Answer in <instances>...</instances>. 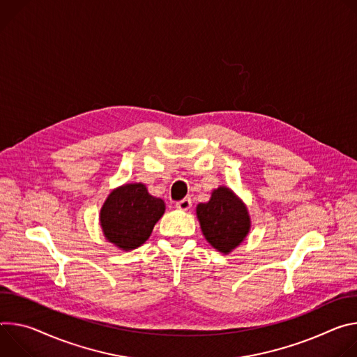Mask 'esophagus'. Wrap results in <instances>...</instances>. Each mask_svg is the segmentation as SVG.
<instances>
[{
	"label": "esophagus",
	"instance_id": "1",
	"mask_svg": "<svg viewBox=\"0 0 357 357\" xmlns=\"http://www.w3.org/2000/svg\"><path fill=\"white\" fill-rule=\"evenodd\" d=\"M176 208H178L181 211H188L191 208V200L190 199H183V200L177 202Z\"/></svg>",
	"mask_w": 357,
	"mask_h": 357
}]
</instances>
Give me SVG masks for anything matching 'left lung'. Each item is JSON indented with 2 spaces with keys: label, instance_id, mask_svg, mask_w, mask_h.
<instances>
[{
  "label": "left lung",
  "instance_id": "1",
  "mask_svg": "<svg viewBox=\"0 0 357 357\" xmlns=\"http://www.w3.org/2000/svg\"><path fill=\"white\" fill-rule=\"evenodd\" d=\"M195 214L207 243L222 254L240 247L251 229L245 203L225 185L214 188L210 200L197 206Z\"/></svg>",
  "mask_w": 357,
  "mask_h": 357
}]
</instances>
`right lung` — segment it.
I'll return each instance as SVG.
<instances>
[{
  "label": "right lung",
  "instance_id": "right-lung-1",
  "mask_svg": "<svg viewBox=\"0 0 357 357\" xmlns=\"http://www.w3.org/2000/svg\"><path fill=\"white\" fill-rule=\"evenodd\" d=\"M165 211V202L151 195L143 183H128L109 192L99 213V224L107 243L132 251L149 240Z\"/></svg>",
  "mask_w": 357,
  "mask_h": 357
}]
</instances>
